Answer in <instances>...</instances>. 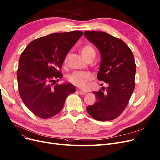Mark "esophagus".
Returning a JSON list of instances; mask_svg holds the SVG:
<instances>
[{
  "mask_svg": "<svg viewBox=\"0 0 160 160\" xmlns=\"http://www.w3.org/2000/svg\"><path fill=\"white\" fill-rule=\"evenodd\" d=\"M78 92L81 94V95H86V94L88 93L86 90H80V89H78Z\"/></svg>",
  "mask_w": 160,
  "mask_h": 160,
  "instance_id": "1",
  "label": "esophagus"
}]
</instances>
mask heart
Here are the masks:
<instances>
[{
	"label": "heart",
	"mask_w": 160,
	"mask_h": 160,
	"mask_svg": "<svg viewBox=\"0 0 160 160\" xmlns=\"http://www.w3.org/2000/svg\"><path fill=\"white\" fill-rule=\"evenodd\" d=\"M82 56L84 59L92 55H95V51L90 45H86L80 49ZM68 55L64 58V62H67ZM93 79V75L90 72H80V71H75L68 76V80L74 85L80 88L86 87L88 84Z\"/></svg>",
	"instance_id": "obj_1"
}]
</instances>
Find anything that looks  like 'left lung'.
I'll return each mask as SVG.
<instances>
[{"instance_id": "left-lung-1", "label": "left lung", "mask_w": 160, "mask_h": 160, "mask_svg": "<svg viewBox=\"0 0 160 160\" xmlns=\"http://www.w3.org/2000/svg\"><path fill=\"white\" fill-rule=\"evenodd\" d=\"M84 35L101 55L97 78L108 84L107 88L102 87V90L93 92L96 102L88 106L87 112L98 121L115 119L127 107L134 90L136 64L132 52L123 41L105 32L86 31Z\"/></svg>"}]
</instances>
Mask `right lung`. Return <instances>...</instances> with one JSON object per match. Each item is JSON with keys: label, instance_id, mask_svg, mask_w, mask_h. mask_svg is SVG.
<instances>
[{"label": "right lung", "instance_id": "add662e5", "mask_svg": "<svg viewBox=\"0 0 160 160\" xmlns=\"http://www.w3.org/2000/svg\"><path fill=\"white\" fill-rule=\"evenodd\" d=\"M82 35L80 31L51 33L32 41L22 52L17 72L18 90L34 115L42 119L55 116L67 96L75 92V86L69 82L53 87L51 83L62 78L58 68Z\"/></svg>", "mask_w": 160, "mask_h": 160}]
</instances>
